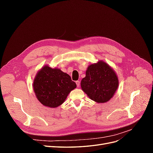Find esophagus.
I'll return each instance as SVG.
<instances>
[{
  "label": "esophagus",
  "instance_id": "34e87169",
  "mask_svg": "<svg viewBox=\"0 0 153 153\" xmlns=\"http://www.w3.org/2000/svg\"><path fill=\"white\" fill-rule=\"evenodd\" d=\"M76 85H77V87H80V81H76Z\"/></svg>",
  "mask_w": 153,
  "mask_h": 153
}]
</instances>
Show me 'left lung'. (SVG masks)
Masks as SVG:
<instances>
[{"instance_id":"obj_1","label":"left lung","mask_w":153,"mask_h":153,"mask_svg":"<svg viewBox=\"0 0 153 153\" xmlns=\"http://www.w3.org/2000/svg\"><path fill=\"white\" fill-rule=\"evenodd\" d=\"M82 91L97 103H106L112 98L119 86V79L114 69L100 61L87 67L85 77L81 81Z\"/></svg>"}]
</instances>
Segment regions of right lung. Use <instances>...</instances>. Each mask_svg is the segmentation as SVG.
Instances as JSON below:
<instances>
[{
  "label": "right lung",
  "mask_w": 153,
  "mask_h": 153,
  "mask_svg": "<svg viewBox=\"0 0 153 153\" xmlns=\"http://www.w3.org/2000/svg\"><path fill=\"white\" fill-rule=\"evenodd\" d=\"M76 87L68 74L59 68L48 65L41 68L33 82V89L37 99L43 105L57 108L62 105L70 92Z\"/></svg>",
  "instance_id": "add662e5"
}]
</instances>
